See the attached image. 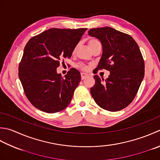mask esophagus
<instances>
[{
	"mask_svg": "<svg viewBox=\"0 0 160 160\" xmlns=\"http://www.w3.org/2000/svg\"><path fill=\"white\" fill-rule=\"evenodd\" d=\"M87 76H88V75H87V73H81V79H82V80H84V78H85Z\"/></svg>",
	"mask_w": 160,
	"mask_h": 160,
	"instance_id": "esophagus-1",
	"label": "esophagus"
}]
</instances>
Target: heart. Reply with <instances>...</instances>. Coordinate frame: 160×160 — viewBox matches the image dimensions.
<instances>
[{"label": "heart", "instance_id": "1", "mask_svg": "<svg viewBox=\"0 0 160 160\" xmlns=\"http://www.w3.org/2000/svg\"><path fill=\"white\" fill-rule=\"evenodd\" d=\"M97 42H98V41L97 40V39H93V38L89 39V41H88V45L91 48V46H92L93 44V43ZM78 68H81V69H82V70H87V67H85V66L83 65V64H79V65L78 66Z\"/></svg>", "mask_w": 160, "mask_h": 160}]
</instances>
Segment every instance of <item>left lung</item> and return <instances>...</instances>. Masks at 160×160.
Returning a JSON list of instances; mask_svg holds the SVG:
<instances>
[{
	"instance_id": "obj_1",
	"label": "left lung",
	"mask_w": 160,
	"mask_h": 160,
	"mask_svg": "<svg viewBox=\"0 0 160 160\" xmlns=\"http://www.w3.org/2000/svg\"><path fill=\"white\" fill-rule=\"evenodd\" d=\"M88 34L98 39L102 46L96 70L110 71L107 80L93 76L95 84L91 94L105 110H121L132 102L144 77V60L139 46L129 34L110 27L92 28Z\"/></svg>"
}]
</instances>
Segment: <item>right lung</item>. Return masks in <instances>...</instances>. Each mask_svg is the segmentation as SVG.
I'll use <instances>...</instances> for the list:
<instances>
[{"label": "right lung", "mask_w": 160, "mask_h": 160, "mask_svg": "<svg viewBox=\"0 0 160 160\" xmlns=\"http://www.w3.org/2000/svg\"><path fill=\"white\" fill-rule=\"evenodd\" d=\"M86 30L51 28L28 41L18 66V77L34 107L52 114L69 104L81 80L80 73L71 68L63 78L57 73V68L61 60L71 58Z\"/></svg>", "instance_id": "1"}]
</instances>
